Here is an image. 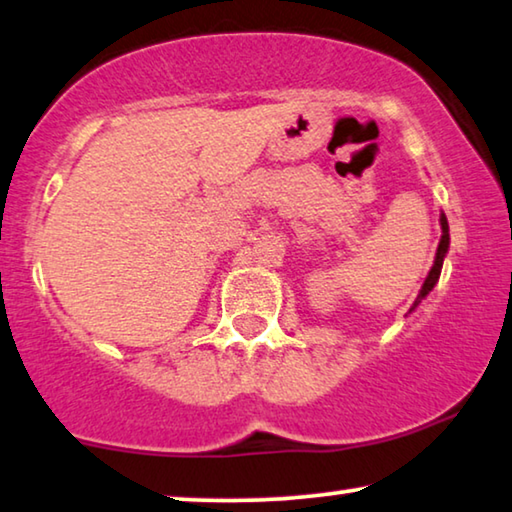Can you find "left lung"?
Segmentation results:
<instances>
[{
	"mask_svg": "<svg viewBox=\"0 0 512 512\" xmlns=\"http://www.w3.org/2000/svg\"><path fill=\"white\" fill-rule=\"evenodd\" d=\"M446 253H448V220H446L444 213H441V241H439V248H437V257H434V266L430 269V273H427L421 294H418V299H416L414 305L421 303V299H425V296L432 292V287L437 285V280L441 276V266H444Z\"/></svg>",
	"mask_w": 512,
	"mask_h": 512,
	"instance_id": "obj_1",
	"label": "left lung"
}]
</instances>
